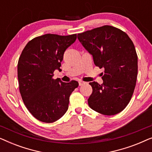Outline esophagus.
Returning <instances> with one entry per match:
<instances>
[{"mask_svg": "<svg viewBox=\"0 0 152 152\" xmlns=\"http://www.w3.org/2000/svg\"><path fill=\"white\" fill-rule=\"evenodd\" d=\"M85 84H86V82H84V81H82V80L79 81V85H80V86H82V85H84Z\"/></svg>", "mask_w": 152, "mask_h": 152, "instance_id": "34e87169", "label": "esophagus"}]
</instances>
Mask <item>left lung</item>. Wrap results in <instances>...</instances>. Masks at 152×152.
Segmentation results:
<instances>
[{"label": "left lung", "mask_w": 152, "mask_h": 152, "mask_svg": "<svg viewBox=\"0 0 152 152\" xmlns=\"http://www.w3.org/2000/svg\"><path fill=\"white\" fill-rule=\"evenodd\" d=\"M77 38L93 55L95 65L104 69L102 84L89 83L93 88L89 107L105 115L123 111L132 99L138 75V56L132 39L111 26L80 33Z\"/></svg>", "instance_id": "left-lung-1"}]
</instances>
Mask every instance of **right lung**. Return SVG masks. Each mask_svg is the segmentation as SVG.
<instances>
[{
    "label": "right lung",
    "mask_w": 152,
    "mask_h": 152,
    "mask_svg": "<svg viewBox=\"0 0 152 152\" xmlns=\"http://www.w3.org/2000/svg\"><path fill=\"white\" fill-rule=\"evenodd\" d=\"M76 39V34L35 37L27 43L18 59L20 95L28 111L39 121L52 123L67 111L70 95L79 84L75 80L66 83L55 80L53 73L61 70L64 52Z\"/></svg>",
    "instance_id": "add662e5"
}]
</instances>
